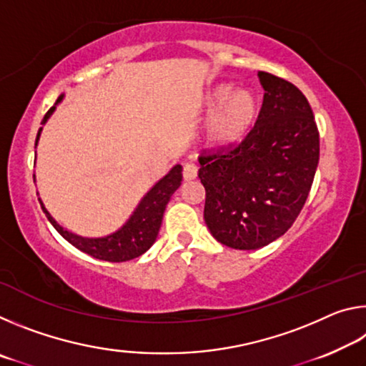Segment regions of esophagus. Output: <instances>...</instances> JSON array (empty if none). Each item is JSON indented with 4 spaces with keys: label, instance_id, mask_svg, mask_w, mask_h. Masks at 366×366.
Masks as SVG:
<instances>
[{
    "label": "esophagus",
    "instance_id": "obj_1",
    "mask_svg": "<svg viewBox=\"0 0 366 366\" xmlns=\"http://www.w3.org/2000/svg\"><path fill=\"white\" fill-rule=\"evenodd\" d=\"M197 174H198V168L194 163H185L184 164V171H182L184 181H194Z\"/></svg>",
    "mask_w": 366,
    "mask_h": 366
}]
</instances>
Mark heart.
<instances>
[{
    "label": "heart",
    "mask_w": 366,
    "mask_h": 366,
    "mask_svg": "<svg viewBox=\"0 0 366 366\" xmlns=\"http://www.w3.org/2000/svg\"><path fill=\"white\" fill-rule=\"evenodd\" d=\"M209 116L205 140L213 150H227L244 142L262 113V100L252 89L221 84L209 92L205 103Z\"/></svg>",
    "instance_id": "heart-1"
}]
</instances>
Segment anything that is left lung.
<instances>
[{
	"mask_svg": "<svg viewBox=\"0 0 366 366\" xmlns=\"http://www.w3.org/2000/svg\"><path fill=\"white\" fill-rule=\"evenodd\" d=\"M258 77L264 97L249 137L198 158L207 226L218 242L237 250L262 249L287 232L320 161V134L305 95L269 72Z\"/></svg>",
	"mask_w": 366,
	"mask_h": 366,
	"instance_id": "8db88e82",
	"label": "left lung"
}]
</instances>
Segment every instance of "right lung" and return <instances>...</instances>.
<instances>
[{
    "mask_svg": "<svg viewBox=\"0 0 366 366\" xmlns=\"http://www.w3.org/2000/svg\"><path fill=\"white\" fill-rule=\"evenodd\" d=\"M63 98L64 94H61L56 103H54V107L49 108L45 117H43L41 124H45L49 117H51L54 109H56V104L63 102ZM41 129L43 127H40L39 134H36L35 147L39 144ZM181 181L182 166L176 164L168 174L163 179H159V181L147 192L137 208L134 209L131 218L124 222L116 232L104 235V237H82V235L67 231V229L58 224V221L48 213V209L43 205L41 198H39V202L43 213L46 214V218L51 222L53 227L63 235L67 242L76 247V249L82 250L84 253H89V255L94 258L103 259V262L121 263L144 255V253L154 244L161 227V221H163L166 205H168V202L171 200L172 194L179 189Z\"/></svg>",
    "mask_w": 366,
    "mask_h": 366,
    "instance_id": "right-lung-1",
    "label": "right lung"
}]
</instances>
